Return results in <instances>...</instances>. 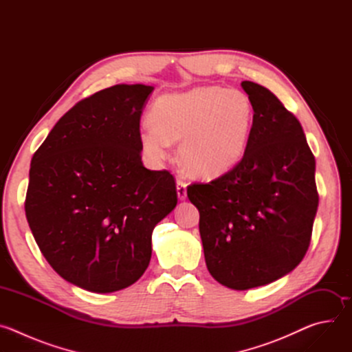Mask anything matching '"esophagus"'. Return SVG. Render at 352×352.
<instances>
[{
    "label": "esophagus",
    "instance_id": "esophagus-1",
    "mask_svg": "<svg viewBox=\"0 0 352 352\" xmlns=\"http://www.w3.org/2000/svg\"><path fill=\"white\" fill-rule=\"evenodd\" d=\"M177 195L179 200H185L186 199V184L184 181H177Z\"/></svg>",
    "mask_w": 352,
    "mask_h": 352
}]
</instances>
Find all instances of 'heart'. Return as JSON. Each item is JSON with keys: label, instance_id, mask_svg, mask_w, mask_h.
Listing matches in <instances>:
<instances>
[{"label": "heart", "instance_id": "heart-1", "mask_svg": "<svg viewBox=\"0 0 352 352\" xmlns=\"http://www.w3.org/2000/svg\"><path fill=\"white\" fill-rule=\"evenodd\" d=\"M252 100L241 90L197 86L159 97L150 109L152 125L139 128L143 153L156 164L170 143L179 142L178 159L199 179L219 178L235 168L248 152L254 126Z\"/></svg>", "mask_w": 352, "mask_h": 352}]
</instances>
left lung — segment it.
I'll use <instances>...</instances> for the list:
<instances>
[{
    "label": "left lung",
    "mask_w": 352,
    "mask_h": 352,
    "mask_svg": "<svg viewBox=\"0 0 352 352\" xmlns=\"http://www.w3.org/2000/svg\"><path fill=\"white\" fill-rule=\"evenodd\" d=\"M241 86L255 109L245 157L217 179L188 186L208 270L238 291L270 284L300 263L319 205L315 157L299 121L269 89Z\"/></svg>",
    "instance_id": "1"
}]
</instances>
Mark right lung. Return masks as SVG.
I'll return each instance as SVG.
<instances>
[{"label": "right lung", "instance_id": "add662e5", "mask_svg": "<svg viewBox=\"0 0 352 352\" xmlns=\"http://www.w3.org/2000/svg\"><path fill=\"white\" fill-rule=\"evenodd\" d=\"M155 90L116 85L75 104L30 163L25 212L43 256L64 280L109 294L138 281L152 232L177 206L174 177L142 163L138 132Z\"/></svg>", "mask_w": 352, "mask_h": 352}]
</instances>
